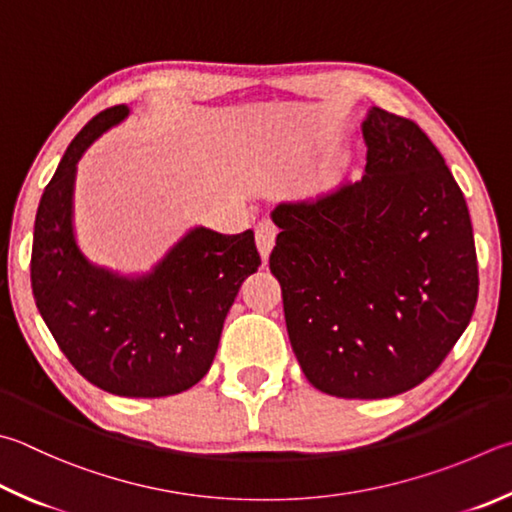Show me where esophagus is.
<instances>
[{"mask_svg":"<svg viewBox=\"0 0 512 512\" xmlns=\"http://www.w3.org/2000/svg\"><path fill=\"white\" fill-rule=\"evenodd\" d=\"M275 237H277V230L268 224V221H262V224L255 228L257 250H259V255H262L264 264L268 262V257H271V250L275 246Z\"/></svg>","mask_w":512,"mask_h":512,"instance_id":"1","label":"esophagus"}]
</instances>
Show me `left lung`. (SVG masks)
Masks as SVG:
<instances>
[{
	"mask_svg": "<svg viewBox=\"0 0 512 512\" xmlns=\"http://www.w3.org/2000/svg\"><path fill=\"white\" fill-rule=\"evenodd\" d=\"M365 176L280 203L271 273L309 383L389 398L434 374L470 324L479 273L470 212L414 120L371 107Z\"/></svg>",
	"mask_w": 512,
	"mask_h": 512,
	"instance_id": "obj_1",
	"label": "left lung"
}]
</instances>
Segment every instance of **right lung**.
I'll return each mask as SVG.
<instances>
[{"label": "right lung", "mask_w": 512, "mask_h": 512, "mask_svg": "<svg viewBox=\"0 0 512 512\" xmlns=\"http://www.w3.org/2000/svg\"><path fill=\"white\" fill-rule=\"evenodd\" d=\"M129 114L100 111L64 152L37 206L31 286L64 356L91 385L129 398L181 394L208 374L241 282L259 259L253 230L192 228L150 273L125 277L94 266L73 235L80 156Z\"/></svg>", "instance_id": "right-lung-1"}]
</instances>
